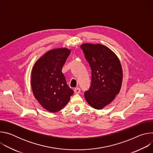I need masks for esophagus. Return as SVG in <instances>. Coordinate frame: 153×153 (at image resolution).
<instances>
[{
	"label": "esophagus",
	"instance_id": "1",
	"mask_svg": "<svg viewBox=\"0 0 153 153\" xmlns=\"http://www.w3.org/2000/svg\"><path fill=\"white\" fill-rule=\"evenodd\" d=\"M74 91L76 94H79L80 92V89L79 88H76L74 89Z\"/></svg>",
	"mask_w": 153,
	"mask_h": 153
}]
</instances>
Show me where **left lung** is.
<instances>
[{
	"instance_id": "left-lung-1",
	"label": "left lung",
	"mask_w": 153,
	"mask_h": 153,
	"mask_svg": "<svg viewBox=\"0 0 153 153\" xmlns=\"http://www.w3.org/2000/svg\"><path fill=\"white\" fill-rule=\"evenodd\" d=\"M91 68V84L85 93L88 103L96 110H102L115 99L120 91L122 67L117 55L107 47L86 43L80 46Z\"/></svg>"
}]
</instances>
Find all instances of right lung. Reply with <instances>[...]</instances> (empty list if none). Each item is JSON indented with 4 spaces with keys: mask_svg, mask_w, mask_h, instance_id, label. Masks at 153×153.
I'll list each match as a JSON object with an SVG mask.
<instances>
[{
    "mask_svg": "<svg viewBox=\"0 0 153 153\" xmlns=\"http://www.w3.org/2000/svg\"><path fill=\"white\" fill-rule=\"evenodd\" d=\"M70 53L67 48L51 50L42 56L33 67L31 85L33 95L40 105L50 113L60 111L74 94L62 72Z\"/></svg>",
    "mask_w": 153,
    "mask_h": 153,
    "instance_id": "add662e5",
    "label": "right lung"
}]
</instances>
